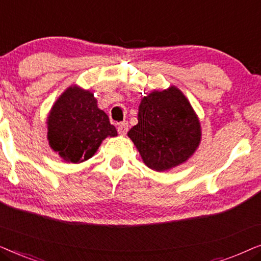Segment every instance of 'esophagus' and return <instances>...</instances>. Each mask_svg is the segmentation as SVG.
I'll use <instances>...</instances> for the list:
<instances>
[{
    "mask_svg": "<svg viewBox=\"0 0 261 261\" xmlns=\"http://www.w3.org/2000/svg\"><path fill=\"white\" fill-rule=\"evenodd\" d=\"M117 132H119V134H121V135L127 134L128 122H121V123L117 124Z\"/></svg>",
    "mask_w": 261,
    "mask_h": 261,
    "instance_id": "34e87169",
    "label": "esophagus"
}]
</instances>
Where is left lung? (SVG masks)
<instances>
[{
    "label": "left lung",
    "instance_id": "1",
    "mask_svg": "<svg viewBox=\"0 0 261 261\" xmlns=\"http://www.w3.org/2000/svg\"><path fill=\"white\" fill-rule=\"evenodd\" d=\"M138 124L128 137L149 169L165 171L184 163L201 140V126L187 97L177 88L142 98Z\"/></svg>",
    "mask_w": 261,
    "mask_h": 261
}]
</instances>
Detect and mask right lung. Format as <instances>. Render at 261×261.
I'll return each instance as SVG.
<instances>
[{"label":"right lung","instance_id":"add662e5","mask_svg":"<svg viewBox=\"0 0 261 261\" xmlns=\"http://www.w3.org/2000/svg\"><path fill=\"white\" fill-rule=\"evenodd\" d=\"M47 123L49 145L71 163L91 158L102 140L117 135L108 115L97 108L94 95L76 87L67 89L55 103Z\"/></svg>","mask_w":261,"mask_h":261}]
</instances>
